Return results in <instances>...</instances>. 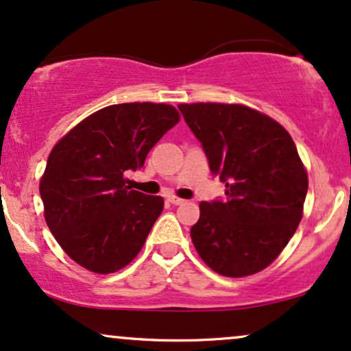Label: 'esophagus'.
<instances>
[{
  "mask_svg": "<svg viewBox=\"0 0 351 351\" xmlns=\"http://www.w3.org/2000/svg\"><path fill=\"white\" fill-rule=\"evenodd\" d=\"M167 202H171L172 205H182L185 200H182V199H179V197H176V195H172V197H169L167 199Z\"/></svg>",
  "mask_w": 351,
  "mask_h": 351,
  "instance_id": "obj_1",
  "label": "esophagus"
}]
</instances>
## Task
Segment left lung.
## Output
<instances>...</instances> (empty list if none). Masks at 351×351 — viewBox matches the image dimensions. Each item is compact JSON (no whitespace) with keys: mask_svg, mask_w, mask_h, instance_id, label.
<instances>
[{"mask_svg":"<svg viewBox=\"0 0 351 351\" xmlns=\"http://www.w3.org/2000/svg\"><path fill=\"white\" fill-rule=\"evenodd\" d=\"M225 202H200L191 238L202 261L226 278L274 261L302 220L308 177L286 128L240 103H180Z\"/></svg>","mask_w":351,"mask_h":351,"instance_id":"8db88e82","label":"left lung"}]
</instances>
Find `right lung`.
<instances>
[{"instance_id": "right-lung-1", "label": "right lung", "mask_w": 351, "mask_h": 351, "mask_svg": "<svg viewBox=\"0 0 351 351\" xmlns=\"http://www.w3.org/2000/svg\"><path fill=\"white\" fill-rule=\"evenodd\" d=\"M172 105H110L82 119L49 154L39 182L44 218L60 248L97 274L117 273L138 256L164 208L159 195L126 185V171L179 123Z\"/></svg>"}]
</instances>
